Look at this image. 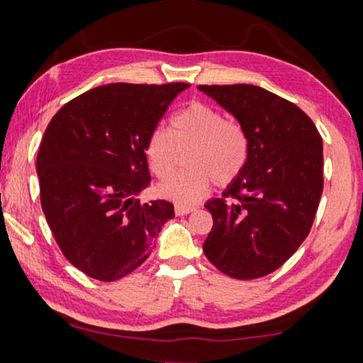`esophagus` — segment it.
Listing matches in <instances>:
<instances>
[{
  "label": "esophagus",
  "instance_id": "1",
  "mask_svg": "<svg viewBox=\"0 0 363 363\" xmlns=\"http://www.w3.org/2000/svg\"><path fill=\"white\" fill-rule=\"evenodd\" d=\"M195 211V206H186V205H176L174 213L176 216H186V214Z\"/></svg>",
  "mask_w": 363,
  "mask_h": 363
}]
</instances>
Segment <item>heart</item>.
Masks as SVG:
<instances>
[{
  "label": "heart",
  "instance_id": "b5f03b06",
  "mask_svg": "<svg viewBox=\"0 0 363 363\" xmlns=\"http://www.w3.org/2000/svg\"><path fill=\"white\" fill-rule=\"evenodd\" d=\"M184 173L163 181L158 194L177 203H194L206 195L211 181L225 187L242 174L250 158V138L240 123L225 120L220 110L194 102L171 121V133L157 126L145 144L152 173L160 179L176 169L177 151L186 150Z\"/></svg>",
  "mask_w": 363,
  "mask_h": 363
}]
</instances>
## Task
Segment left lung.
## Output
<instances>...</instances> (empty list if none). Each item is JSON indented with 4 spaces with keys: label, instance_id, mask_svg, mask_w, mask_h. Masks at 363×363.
Instances as JSON below:
<instances>
[{
    "label": "left lung",
    "instance_id": "left-lung-1",
    "mask_svg": "<svg viewBox=\"0 0 363 363\" xmlns=\"http://www.w3.org/2000/svg\"><path fill=\"white\" fill-rule=\"evenodd\" d=\"M235 116L250 138V158L223 199L205 208L213 229L205 256L232 279L267 275L290 259L314 223L323 190V144L293 102L253 84H200Z\"/></svg>",
    "mask_w": 363,
    "mask_h": 363
}]
</instances>
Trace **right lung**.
Listing matches in <instances>:
<instances>
[{
	"label": "right lung",
	"mask_w": 363,
	"mask_h": 363,
	"mask_svg": "<svg viewBox=\"0 0 363 363\" xmlns=\"http://www.w3.org/2000/svg\"><path fill=\"white\" fill-rule=\"evenodd\" d=\"M186 88L99 86L67 102L46 128L36 157L43 213L64 256L91 279L131 274L174 218L173 203H140L139 194L150 184L147 138Z\"/></svg>",
	"instance_id": "right-lung-1"
}]
</instances>
